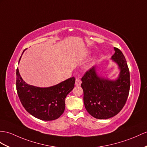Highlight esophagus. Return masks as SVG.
Masks as SVG:
<instances>
[{
	"mask_svg": "<svg viewBox=\"0 0 147 147\" xmlns=\"http://www.w3.org/2000/svg\"><path fill=\"white\" fill-rule=\"evenodd\" d=\"M81 83H82V82L79 79V78H76V82H75V85H76V86H78V85H80Z\"/></svg>",
	"mask_w": 147,
	"mask_h": 147,
	"instance_id": "obj_1",
	"label": "esophagus"
}]
</instances>
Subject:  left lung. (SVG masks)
<instances>
[{
	"label": "left lung",
	"mask_w": 147,
	"mask_h": 147,
	"mask_svg": "<svg viewBox=\"0 0 147 147\" xmlns=\"http://www.w3.org/2000/svg\"><path fill=\"white\" fill-rule=\"evenodd\" d=\"M112 59L117 63L120 72L117 79L110 80L98 76L93 67L82 78L84 102L89 114L98 119H107L119 113L129 94L130 71L126 59L120 49L114 47Z\"/></svg>",
	"instance_id": "8db88e82"
}]
</instances>
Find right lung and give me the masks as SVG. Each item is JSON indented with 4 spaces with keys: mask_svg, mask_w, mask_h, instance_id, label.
Listing matches in <instances>:
<instances>
[{
    "mask_svg": "<svg viewBox=\"0 0 147 147\" xmlns=\"http://www.w3.org/2000/svg\"><path fill=\"white\" fill-rule=\"evenodd\" d=\"M16 75L17 94L28 113L45 121L55 120L62 115L65 110L66 96L74 88V77L54 86L40 88L26 84L21 77L18 68Z\"/></svg>",
    "mask_w": 147,
    "mask_h": 147,
    "instance_id": "obj_1",
    "label": "right lung"
}]
</instances>
